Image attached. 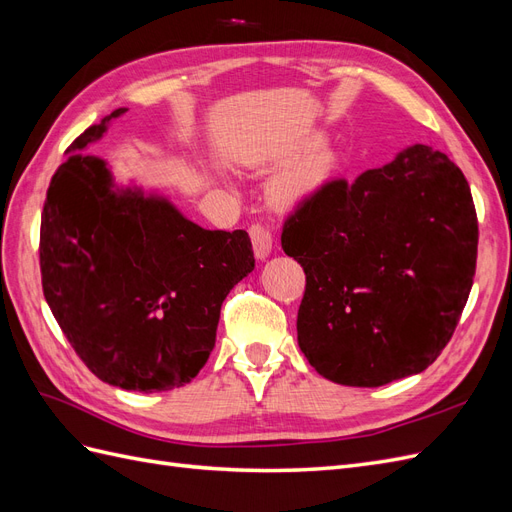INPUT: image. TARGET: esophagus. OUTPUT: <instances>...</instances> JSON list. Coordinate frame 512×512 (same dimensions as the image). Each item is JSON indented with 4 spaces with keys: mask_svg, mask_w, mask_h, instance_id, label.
<instances>
[{
    "mask_svg": "<svg viewBox=\"0 0 512 512\" xmlns=\"http://www.w3.org/2000/svg\"><path fill=\"white\" fill-rule=\"evenodd\" d=\"M250 239H252V247H254V256L258 260H265L269 258L271 250H273V239H271V232L260 226V224H254L250 226Z\"/></svg>",
    "mask_w": 512,
    "mask_h": 512,
    "instance_id": "1",
    "label": "esophagus"
}]
</instances>
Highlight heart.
I'll list each match as a JSON object with an SVG mask.
<instances>
[{
	"label": "heart",
	"mask_w": 512,
	"mask_h": 512,
	"mask_svg": "<svg viewBox=\"0 0 512 512\" xmlns=\"http://www.w3.org/2000/svg\"><path fill=\"white\" fill-rule=\"evenodd\" d=\"M316 141L318 138H312V141H307V145ZM333 162L335 158L327 147H316L312 151H307L305 156L294 160L273 177L269 185L271 198L282 207L301 205L303 200L314 196L322 188V183L329 179Z\"/></svg>",
	"instance_id": "1"
}]
</instances>
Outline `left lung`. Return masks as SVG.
<instances>
[{
  "mask_svg": "<svg viewBox=\"0 0 512 512\" xmlns=\"http://www.w3.org/2000/svg\"><path fill=\"white\" fill-rule=\"evenodd\" d=\"M470 185L442 151L401 149L324 183L282 230L305 271L299 348L320 376L382 386L421 374L451 339L476 269Z\"/></svg>",
  "mask_w": 512,
  "mask_h": 512,
  "instance_id": "obj_1",
  "label": "left lung"
}]
</instances>
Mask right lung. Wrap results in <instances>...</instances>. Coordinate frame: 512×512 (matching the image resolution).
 <instances>
[{"label": "right lung", "instance_id": "right-lung-1", "mask_svg": "<svg viewBox=\"0 0 512 512\" xmlns=\"http://www.w3.org/2000/svg\"><path fill=\"white\" fill-rule=\"evenodd\" d=\"M117 108L66 151L40 226L42 290L74 352L126 391L188 384L215 346L220 309L254 269L245 230H207L158 192L119 185L89 156Z\"/></svg>", "mask_w": 512, "mask_h": 512}]
</instances>
